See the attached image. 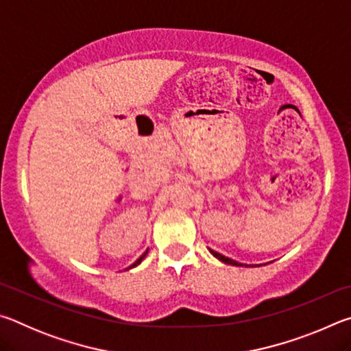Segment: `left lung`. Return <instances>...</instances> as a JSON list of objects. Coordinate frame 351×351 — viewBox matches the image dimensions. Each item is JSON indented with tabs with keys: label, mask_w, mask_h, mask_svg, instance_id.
<instances>
[{
	"label": "left lung",
	"mask_w": 351,
	"mask_h": 351,
	"mask_svg": "<svg viewBox=\"0 0 351 351\" xmlns=\"http://www.w3.org/2000/svg\"><path fill=\"white\" fill-rule=\"evenodd\" d=\"M209 251L212 252V255L213 257H217L218 260H221L223 263H228V265H234V266H243L241 263H239V261H235V260H232V258H229V257H224V255H221V254H218V252H215V251H212V249H209Z\"/></svg>",
	"instance_id": "obj_1"
}]
</instances>
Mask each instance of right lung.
Here are the masks:
<instances>
[{"label":"right lung","instance_id":"obj_1","mask_svg":"<svg viewBox=\"0 0 351 351\" xmlns=\"http://www.w3.org/2000/svg\"><path fill=\"white\" fill-rule=\"evenodd\" d=\"M147 252H148V251H145V252H144V254H142V255H141V257H139V258H138V260H136V261H134V263H133V265H132V266H130V268H128V269H132V268H134V266H138V265H139V263H141V261H142V260H144V258H145V255H147Z\"/></svg>","mask_w":351,"mask_h":351}]
</instances>
